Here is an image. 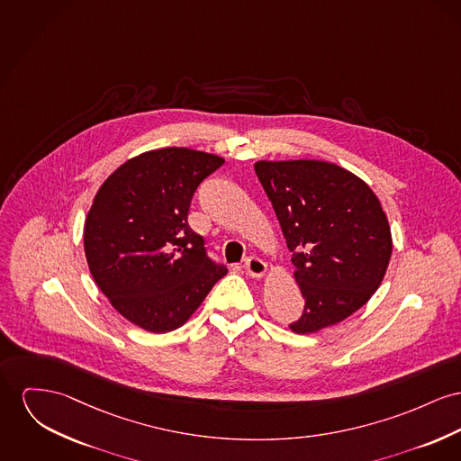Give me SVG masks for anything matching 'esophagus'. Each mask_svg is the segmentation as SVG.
<instances>
[{"instance_id": "1", "label": "esophagus", "mask_w": 461, "mask_h": 461, "mask_svg": "<svg viewBox=\"0 0 461 461\" xmlns=\"http://www.w3.org/2000/svg\"><path fill=\"white\" fill-rule=\"evenodd\" d=\"M245 269L251 277H262L267 271V266L258 257H248L245 260Z\"/></svg>"}]
</instances>
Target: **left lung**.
<instances>
[{
    "label": "left lung",
    "mask_w": 461,
    "mask_h": 461,
    "mask_svg": "<svg viewBox=\"0 0 461 461\" xmlns=\"http://www.w3.org/2000/svg\"><path fill=\"white\" fill-rule=\"evenodd\" d=\"M255 173L273 203L306 299L290 329L312 334L346 320L379 288L390 264L392 232L379 199L332 162L258 160Z\"/></svg>",
    "instance_id": "left-lung-1"
}]
</instances>
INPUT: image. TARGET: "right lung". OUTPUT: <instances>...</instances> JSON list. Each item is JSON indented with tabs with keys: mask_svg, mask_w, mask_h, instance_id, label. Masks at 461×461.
Here are the masks:
<instances>
[{
	"mask_svg": "<svg viewBox=\"0 0 461 461\" xmlns=\"http://www.w3.org/2000/svg\"><path fill=\"white\" fill-rule=\"evenodd\" d=\"M223 164L218 155L160 149L123 162L101 185L84 227L95 285L125 320L171 332L227 275L186 221L195 188Z\"/></svg>",
	"mask_w": 461,
	"mask_h": 461,
	"instance_id": "add662e5",
	"label": "right lung"
}]
</instances>
